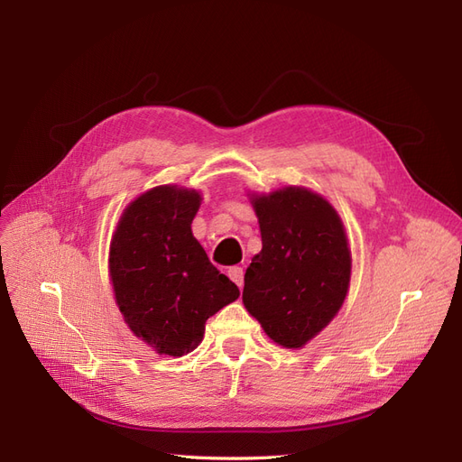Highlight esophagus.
<instances>
[{
	"label": "esophagus",
	"mask_w": 462,
	"mask_h": 462,
	"mask_svg": "<svg viewBox=\"0 0 462 462\" xmlns=\"http://www.w3.org/2000/svg\"><path fill=\"white\" fill-rule=\"evenodd\" d=\"M229 277H231V282H235L236 283V287H243V283H245V272H243V268H239V265H233V268H229Z\"/></svg>",
	"instance_id": "1"
}]
</instances>
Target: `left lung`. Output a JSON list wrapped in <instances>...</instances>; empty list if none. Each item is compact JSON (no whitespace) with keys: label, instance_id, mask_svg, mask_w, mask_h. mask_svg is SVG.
Wrapping results in <instances>:
<instances>
[{"label":"left lung","instance_id":"left-lung-1","mask_svg":"<svg viewBox=\"0 0 462 462\" xmlns=\"http://www.w3.org/2000/svg\"><path fill=\"white\" fill-rule=\"evenodd\" d=\"M262 250L245 273L243 302L268 337L300 348L339 312L351 250L339 214L319 194L285 187L253 199Z\"/></svg>","mask_w":462,"mask_h":462}]
</instances>
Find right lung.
I'll return each instance as SVG.
<instances>
[{
  "label": "right lung",
  "mask_w": 462,
  "mask_h": 462,
  "mask_svg": "<svg viewBox=\"0 0 462 462\" xmlns=\"http://www.w3.org/2000/svg\"><path fill=\"white\" fill-rule=\"evenodd\" d=\"M200 200L197 190L175 185L141 194L125 208L109 246L111 285L125 321L167 356L194 351L206 319L239 299V287L192 235Z\"/></svg>",
  "instance_id": "1"
}]
</instances>
